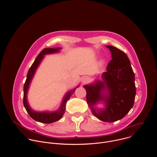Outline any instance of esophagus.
<instances>
[{
	"mask_svg": "<svg viewBox=\"0 0 157 157\" xmlns=\"http://www.w3.org/2000/svg\"><path fill=\"white\" fill-rule=\"evenodd\" d=\"M89 81V78L87 76H84L81 79V82L83 84H86Z\"/></svg>",
	"mask_w": 157,
	"mask_h": 157,
	"instance_id": "1",
	"label": "esophagus"
}]
</instances>
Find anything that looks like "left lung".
<instances>
[{
  "label": "left lung",
  "instance_id": "1",
  "mask_svg": "<svg viewBox=\"0 0 157 157\" xmlns=\"http://www.w3.org/2000/svg\"><path fill=\"white\" fill-rule=\"evenodd\" d=\"M112 59L102 74V80L84 85L86 101L93 114L104 122H113L125 116L133 105L136 94L135 75L127 55L113 46H106ZM99 102L105 104L98 108Z\"/></svg>",
  "mask_w": 157,
  "mask_h": 157
}]
</instances>
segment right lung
<instances>
[{"label": "right lung", "instance_id": "obj_1", "mask_svg": "<svg viewBox=\"0 0 157 157\" xmlns=\"http://www.w3.org/2000/svg\"><path fill=\"white\" fill-rule=\"evenodd\" d=\"M61 49V48H44L40 54L37 56L36 58L34 61L33 63L31 66L30 68L29 72L27 73V79L25 81V82L24 86V105L27 110V113H29V116L35 121L44 123V124H50L53 123L54 122H56L57 121H59L61 119L64 113L65 109H66V104L67 101H68L71 96L73 95L74 92L75 91L76 89L79 87L78 86L75 89H71V91L67 93L66 95L64 96L63 101L61 104L60 107L58 110L53 112H38L33 110L27 101V93L28 90L30 87V84L31 83V81L34 76V75L39 66L41 61L43 59L44 55L52 54V53H55L59 52V50Z\"/></svg>", "mask_w": 157, "mask_h": 157}]
</instances>
